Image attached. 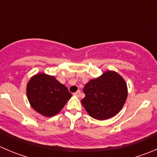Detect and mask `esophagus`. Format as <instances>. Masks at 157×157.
<instances>
[{
    "mask_svg": "<svg viewBox=\"0 0 157 157\" xmlns=\"http://www.w3.org/2000/svg\"><path fill=\"white\" fill-rule=\"evenodd\" d=\"M80 93H81V92H80V90H77V91L76 92V93H74V94L75 95V96H80Z\"/></svg>",
    "mask_w": 157,
    "mask_h": 157,
    "instance_id": "1",
    "label": "esophagus"
}]
</instances>
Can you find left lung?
Returning <instances> with one entry per match:
<instances>
[{
  "instance_id": "1",
  "label": "left lung",
  "mask_w": 157,
  "mask_h": 157,
  "mask_svg": "<svg viewBox=\"0 0 157 157\" xmlns=\"http://www.w3.org/2000/svg\"><path fill=\"white\" fill-rule=\"evenodd\" d=\"M81 103L89 115L97 120L108 119L118 113L128 96L127 84L114 71L89 81L84 88Z\"/></svg>"
}]
</instances>
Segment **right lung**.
<instances>
[{"instance_id":"right-lung-1","label":"right lung","mask_w":157,"mask_h":157,"mask_svg":"<svg viewBox=\"0 0 157 157\" xmlns=\"http://www.w3.org/2000/svg\"><path fill=\"white\" fill-rule=\"evenodd\" d=\"M26 93L31 106L47 117L58 113L71 97L64 85L53 76L45 74H39L30 79Z\"/></svg>"}]
</instances>
